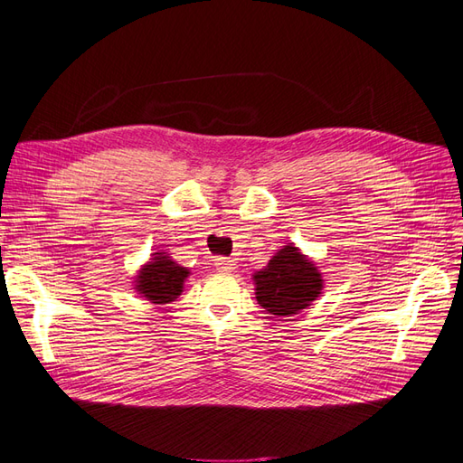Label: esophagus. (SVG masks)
Here are the masks:
<instances>
[{"label":"esophagus","mask_w":463,"mask_h":463,"mask_svg":"<svg viewBox=\"0 0 463 463\" xmlns=\"http://www.w3.org/2000/svg\"><path fill=\"white\" fill-rule=\"evenodd\" d=\"M214 268H217L219 272H222V274H229V272H234V268H236V262L234 260H231V258H214Z\"/></svg>","instance_id":"34e87169"}]
</instances>
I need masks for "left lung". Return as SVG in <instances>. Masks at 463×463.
<instances>
[{"instance_id":"obj_1","label":"left lung","mask_w":463,"mask_h":463,"mask_svg":"<svg viewBox=\"0 0 463 463\" xmlns=\"http://www.w3.org/2000/svg\"><path fill=\"white\" fill-rule=\"evenodd\" d=\"M256 302L278 317L296 316L321 296L324 276L294 242H286L268 264L252 274Z\"/></svg>"}]
</instances>
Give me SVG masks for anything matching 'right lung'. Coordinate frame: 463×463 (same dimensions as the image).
<instances>
[{
  "label": "right lung",
  "mask_w": 463,
  "mask_h": 463,
  "mask_svg": "<svg viewBox=\"0 0 463 463\" xmlns=\"http://www.w3.org/2000/svg\"><path fill=\"white\" fill-rule=\"evenodd\" d=\"M189 274V268L177 264L167 252L159 250L134 276V289L149 304L165 306L181 296Z\"/></svg>",
  "instance_id": "add662e5"
}]
</instances>
